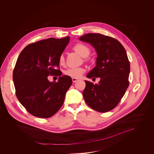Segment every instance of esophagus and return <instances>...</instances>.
<instances>
[{"mask_svg":"<svg viewBox=\"0 0 154 154\" xmlns=\"http://www.w3.org/2000/svg\"><path fill=\"white\" fill-rule=\"evenodd\" d=\"M72 81L73 83H75V82H78V79H76V78H72Z\"/></svg>","mask_w":154,"mask_h":154,"instance_id":"obj_1","label":"esophagus"}]
</instances>
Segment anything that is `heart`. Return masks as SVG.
<instances>
[{"label": "heart", "instance_id": "b5f03b06", "mask_svg": "<svg viewBox=\"0 0 154 154\" xmlns=\"http://www.w3.org/2000/svg\"><path fill=\"white\" fill-rule=\"evenodd\" d=\"M73 49L77 53L81 55L82 57H84V58L87 57L91 53L90 48L86 45L82 43L76 44L73 47ZM58 61L60 65H62V66L64 65L65 57L63 54L60 55ZM85 72V69L84 67H70L64 71V74H66V76H68L69 77L77 79V78H80Z\"/></svg>", "mask_w": 154, "mask_h": 154}]
</instances>
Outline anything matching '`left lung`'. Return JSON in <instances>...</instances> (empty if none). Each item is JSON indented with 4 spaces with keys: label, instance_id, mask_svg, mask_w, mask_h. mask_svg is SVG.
Listing matches in <instances>:
<instances>
[{
    "label": "left lung",
    "instance_id": "left-lung-1",
    "mask_svg": "<svg viewBox=\"0 0 154 154\" xmlns=\"http://www.w3.org/2000/svg\"><path fill=\"white\" fill-rule=\"evenodd\" d=\"M80 40L91 44L97 52L96 66L88 78H100L98 84L85 81L83 96L91 109L106 112L114 109L129 85L130 63L122 44L112 37L100 33H88Z\"/></svg>",
    "mask_w": 154,
    "mask_h": 154
}]
</instances>
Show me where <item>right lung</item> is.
<instances>
[{
	"mask_svg": "<svg viewBox=\"0 0 154 154\" xmlns=\"http://www.w3.org/2000/svg\"><path fill=\"white\" fill-rule=\"evenodd\" d=\"M69 42V37L49 38L29 44L22 51L13 72L18 101L31 115L41 118L53 116L61 108L72 79L62 76L59 57ZM59 76L50 82L49 75Z\"/></svg>",
	"mask_w": 154,
	"mask_h": 154,
	"instance_id": "right-lung-1",
	"label": "right lung"
}]
</instances>
